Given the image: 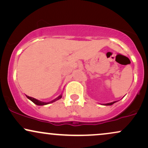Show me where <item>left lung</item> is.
I'll use <instances>...</instances> for the list:
<instances>
[{"label":"left lung","mask_w":148,"mask_h":148,"mask_svg":"<svg viewBox=\"0 0 148 148\" xmlns=\"http://www.w3.org/2000/svg\"><path fill=\"white\" fill-rule=\"evenodd\" d=\"M116 102V101H113V102L112 103H106V104H103V106H112V105H113L114 103Z\"/></svg>","instance_id":"1"}]
</instances>
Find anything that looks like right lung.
<instances>
[{"instance_id": "add662e5", "label": "right lung", "mask_w": 148, "mask_h": 148, "mask_svg": "<svg viewBox=\"0 0 148 148\" xmlns=\"http://www.w3.org/2000/svg\"><path fill=\"white\" fill-rule=\"evenodd\" d=\"M27 99H29L30 101H32V102H33L34 103V104L37 105V106H45V105L49 104V103H54V102H55V101H58V99H61V98H62V94H60V96H58V97H57L56 99H54V100H52V101H49V102H47V103H46V102H42V101H38V100H37V99H34V98H32V97H28V96H27Z\"/></svg>"}]
</instances>
